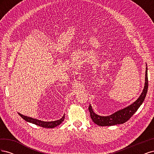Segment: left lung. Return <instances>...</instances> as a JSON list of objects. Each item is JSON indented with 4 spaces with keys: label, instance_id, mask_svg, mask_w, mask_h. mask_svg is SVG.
I'll return each mask as SVG.
<instances>
[{
    "label": "left lung",
    "instance_id": "8db88e82",
    "mask_svg": "<svg viewBox=\"0 0 154 154\" xmlns=\"http://www.w3.org/2000/svg\"><path fill=\"white\" fill-rule=\"evenodd\" d=\"M147 67H146L145 72V83L143 91L139 98L134 103L129 105L126 108L120 110L112 114L109 116H101L95 114L92 110V106L90 105L88 106V110L90 112L91 118L92 119L93 122L96 125L104 127V126H112L118 124H123L132 117L134 114L136 112L139 106L141 105L143 102L145 98L146 93L148 91V74H147Z\"/></svg>",
    "mask_w": 154,
    "mask_h": 154
}]
</instances>
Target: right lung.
<instances>
[{
    "mask_svg": "<svg viewBox=\"0 0 154 154\" xmlns=\"http://www.w3.org/2000/svg\"><path fill=\"white\" fill-rule=\"evenodd\" d=\"M18 114L20 115V116H21L22 118L24 119L27 122L32 123L36 125L40 126V127H41L48 128H53L55 127H57L58 125H60L63 122V121L64 120V118H65V115H63V117L61 119H60L59 120L54 121V122H43V121L33 119L32 118L27 117V116H23L20 113H18Z\"/></svg>",
    "mask_w": 154,
    "mask_h": 154,
    "instance_id": "obj_1",
    "label": "right lung"
}]
</instances>
